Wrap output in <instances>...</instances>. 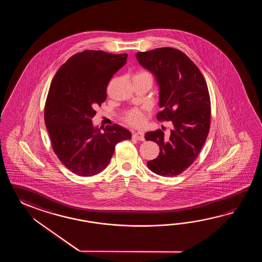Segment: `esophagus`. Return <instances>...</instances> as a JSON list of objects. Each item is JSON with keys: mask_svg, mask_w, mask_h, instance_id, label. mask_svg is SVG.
Here are the masks:
<instances>
[{"mask_svg": "<svg viewBox=\"0 0 262 262\" xmlns=\"http://www.w3.org/2000/svg\"><path fill=\"white\" fill-rule=\"evenodd\" d=\"M134 139H138L140 141L144 140V132L143 131H138V132H134L133 133Z\"/></svg>", "mask_w": 262, "mask_h": 262, "instance_id": "34e87169", "label": "esophagus"}]
</instances>
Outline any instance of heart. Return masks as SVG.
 <instances>
[{"mask_svg": "<svg viewBox=\"0 0 262 262\" xmlns=\"http://www.w3.org/2000/svg\"><path fill=\"white\" fill-rule=\"evenodd\" d=\"M146 74V73H140L138 75ZM137 75V76H138ZM145 110H139V108H132L125 113L124 115V121L126 123L132 125V126H141L145 123Z\"/></svg>", "mask_w": 262, "mask_h": 262, "instance_id": "b5f03b06", "label": "heart"}]
</instances>
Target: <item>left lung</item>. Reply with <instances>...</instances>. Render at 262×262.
<instances>
[{
  "label": "left lung",
  "mask_w": 262,
  "mask_h": 262,
  "mask_svg": "<svg viewBox=\"0 0 262 262\" xmlns=\"http://www.w3.org/2000/svg\"><path fill=\"white\" fill-rule=\"evenodd\" d=\"M139 63L156 76L159 85L158 121H171L169 138L158 129L145 134L160 152L147 162L152 172L173 177L194 163L206 141L211 123V99L200 69L181 50L158 48L136 54Z\"/></svg>",
  "instance_id": "obj_1"
}]
</instances>
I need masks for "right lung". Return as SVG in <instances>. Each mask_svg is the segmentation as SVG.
Returning <instances> with one entry per match:
<instances>
[{
	"label": "right lung",
	"instance_id": "obj_1",
	"mask_svg": "<svg viewBox=\"0 0 262 262\" xmlns=\"http://www.w3.org/2000/svg\"><path fill=\"white\" fill-rule=\"evenodd\" d=\"M127 54L84 50L63 63L50 84L45 104V123L56 156L70 171L92 177L108 165L118 142L131 139L119 124L95 128V107L106 99L113 75Z\"/></svg>",
	"mask_w": 262,
	"mask_h": 262
}]
</instances>
